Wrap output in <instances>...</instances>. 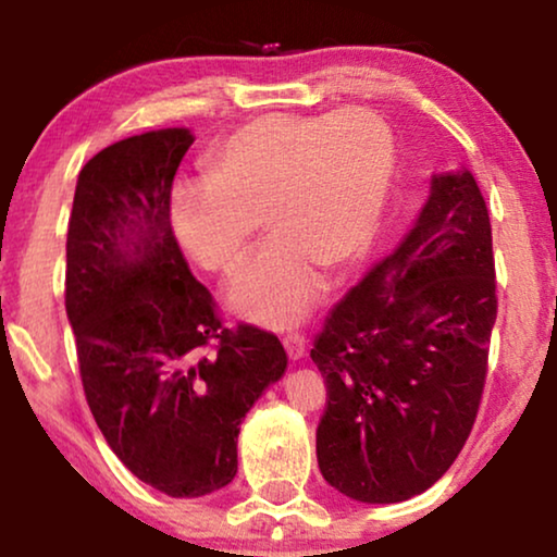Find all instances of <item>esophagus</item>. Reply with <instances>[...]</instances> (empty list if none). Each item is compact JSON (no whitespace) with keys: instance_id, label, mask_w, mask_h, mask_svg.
Instances as JSON below:
<instances>
[{"instance_id":"1","label":"esophagus","mask_w":557,"mask_h":557,"mask_svg":"<svg viewBox=\"0 0 557 557\" xmlns=\"http://www.w3.org/2000/svg\"><path fill=\"white\" fill-rule=\"evenodd\" d=\"M283 344H285L287 356H290L293 361H298V359H302V356H306L308 341H306V336H300V333H287V336L283 338Z\"/></svg>"}]
</instances>
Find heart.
<instances>
[{
    "instance_id": "b5f03b06",
    "label": "heart",
    "mask_w": 557,
    "mask_h": 557,
    "mask_svg": "<svg viewBox=\"0 0 557 557\" xmlns=\"http://www.w3.org/2000/svg\"><path fill=\"white\" fill-rule=\"evenodd\" d=\"M392 137L364 109L331 116L267 114L209 154V181L170 196L175 239L203 270L228 274L255 244L259 221L274 239L226 287L244 321L285 329L344 274L380 232L392 181Z\"/></svg>"
}]
</instances>
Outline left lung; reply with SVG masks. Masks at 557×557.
I'll return each instance as SVG.
<instances>
[{
    "label": "left lung",
    "mask_w": 557,
    "mask_h": 557,
    "mask_svg": "<svg viewBox=\"0 0 557 557\" xmlns=\"http://www.w3.org/2000/svg\"><path fill=\"white\" fill-rule=\"evenodd\" d=\"M496 321L492 224L471 170L435 173L410 232L336 302L310 359L323 479L395 504L450 469L476 420Z\"/></svg>",
    "instance_id": "left-lung-1"
}]
</instances>
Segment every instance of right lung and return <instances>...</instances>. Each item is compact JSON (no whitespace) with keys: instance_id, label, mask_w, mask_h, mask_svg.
<instances>
[{"instance_id":"right-lung-1","label":"right lung","mask_w":557,"mask_h":557,"mask_svg":"<svg viewBox=\"0 0 557 557\" xmlns=\"http://www.w3.org/2000/svg\"><path fill=\"white\" fill-rule=\"evenodd\" d=\"M190 129L103 147L78 173L65 242V313L96 425L147 486L193 499L232 484L242 420L287 354L277 336L221 325L170 226Z\"/></svg>"}]
</instances>
